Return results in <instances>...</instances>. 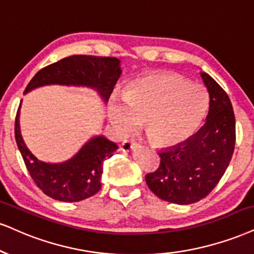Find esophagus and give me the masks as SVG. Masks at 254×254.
<instances>
[{
    "instance_id": "esophagus-1",
    "label": "esophagus",
    "mask_w": 254,
    "mask_h": 254,
    "mask_svg": "<svg viewBox=\"0 0 254 254\" xmlns=\"http://www.w3.org/2000/svg\"><path fill=\"white\" fill-rule=\"evenodd\" d=\"M137 143L135 141H132V140H126V141L122 142L121 145V149L124 152H130L133 151L134 147H135Z\"/></svg>"
}]
</instances>
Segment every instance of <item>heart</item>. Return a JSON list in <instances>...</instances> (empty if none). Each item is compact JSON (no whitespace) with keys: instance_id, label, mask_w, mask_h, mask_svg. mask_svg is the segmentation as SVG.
<instances>
[{"instance_id":"obj_1","label":"heart","mask_w":254,"mask_h":254,"mask_svg":"<svg viewBox=\"0 0 254 254\" xmlns=\"http://www.w3.org/2000/svg\"><path fill=\"white\" fill-rule=\"evenodd\" d=\"M207 107L208 95L200 84L177 74L156 73L130 83L122 99H113L108 118L119 136L130 135L143 124L149 141L171 147L195 132Z\"/></svg>"}]
</instances>
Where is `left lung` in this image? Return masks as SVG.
Instances as JSON below:
<instances>
[{
	"mask_svg": "<svg viewBox=\"0 0 254 254\" xmlns=\"http://www.w3.org/2000/svg\"><path fill=\"white\" fill-rule=\"evenodd\" d=\"M200 76L208 90L205 125L179 145L159 152L160 166L146 175V184L165 201L190 205L207 196L232 159L236 119L226 92L205 71Z\"/></svg>",
	"mask_w": 254,
	"mask_h": 254,
	"instance_id": "8db88e82",
	"label": "left lung"
}]
</instances>
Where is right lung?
Segmentation results:
<instances>
[{
	"mask_svg": "<svg viewBox=\"0 0 254 254\" xmlns=\"http://www.w3.org/2000/svg\"><path fill=\"white\" fill-rule=\"evenodd\" d=\"M120 75V60L117 58L73 55L37 71L24 89V94L48 84L82 86L95 89L103 101L107 102ZM20 107L15 119V139L37 187L46 195L64 202L81 201L98 193L101 189L103 161L119 148L117 143L103 135L94 136L69 160L59 164L43 162L28 149L22 139Z\"/></svg>",
	"mask_w": 254,
	"mask_h": 254,
	"instance_id": "obj_1",
	"label": "right lung"
}]
</instances>
